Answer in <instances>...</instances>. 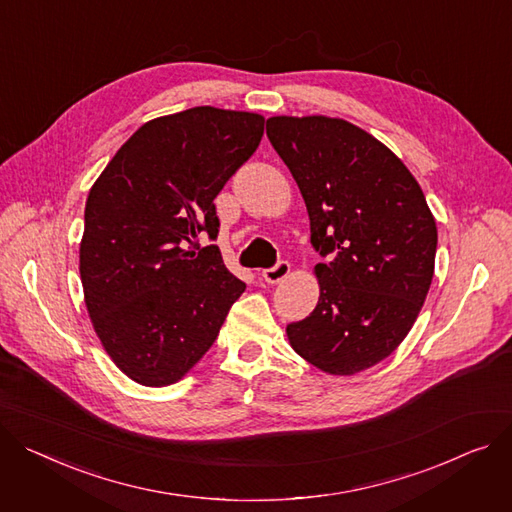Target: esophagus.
Returning <instances> with one entry per match:
<instances>
[{"mask_svg":"<svg viewBox=\"0 0 512 512\" xmlns=\"http://www.w3.org/2000/svg\"><path fill=\"white\" fill-rule=\"evenodd\" d=\"M288 274H290V263L282 259V261H278L274 267L263 269V271H261V278H263L267 284H278V282H282Z\"/></svg>","mask_w":512,"mask_h":512,"instance_id":"34e87169","label":"esophagus"}]
</instances>
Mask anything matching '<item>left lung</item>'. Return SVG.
<instances>
[{
    "mask_svg": "<svg viewBox=\"0 0 512 512\" xmlns=\"http://www.w3.org/2000/svg\"><path fill=\"white\" fill-rule=\"evenodd\" d=\"M267 138L302 193L317 263L315 311L286 327L296 354L329 374L385 360L426 300L436 222L405 164L364 129L329 117H271Z\"/></svg>",
    "mask_w": 512,
    "mask_h": 512,
    "instance_id": "left-lung-1",
    "label": "left lung"
}]
</instances>
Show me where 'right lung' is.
<instances>
[{"mask_svg":"<svg viewBox=\"0 0 512 512\" xmlns=\"http://www.w3.org/2000/svg\"><path fill=\"white\" fill-rule=\"evenodd\" d=\"M265 119L193 107L144 123L88 193L80 276L94 331L135 383H177L206 354L245 282L216 241V195L257 150Z\"/></svg>","mask_w":512,"mask_h":512,"instance_id":"add662e5","label":"right lung"}]
</instances>
